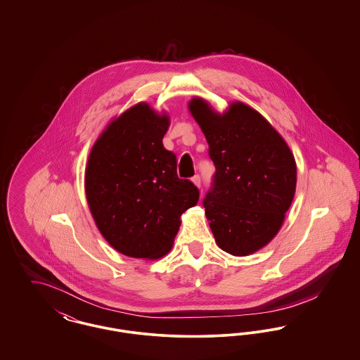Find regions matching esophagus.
Instances as JSON below:
<instances>
[{
    "instance_id": "esophagus-1",
    "label": "esophagus",
    "mask_w": 360,
    "mask_h": 360,
    "mask_svg": "<svg viewBox=\"0 0 360 360\" xmlns=\"http://www.w3.org/2000/svg\"><path fill=\"white\" fill-rule=\"evenodd\" d=\"M191 181H193V184H194L197 188H201V176H200V175H194V176L191 178Z\"/></svg>"
}]
</instances>
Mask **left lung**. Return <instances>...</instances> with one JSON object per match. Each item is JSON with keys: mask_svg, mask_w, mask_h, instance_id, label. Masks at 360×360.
I'll list each match as a JSON object with an SVG mask.
<instances>
[{"mask_svg": "<svg viewBox=\"0 0 360 360\" xmlns=\"http://www.w3.org/2000/svg\"><path fill=\"white\" fill-rule=\"evenodd\" d=\"M216 166L202 201L217 245L245 257L274 239L289 210L297 166L289 146L259 112L232 103L223 115L200 97L188 103Z\"/></svg>", "mask_w": 360, "mask_h": 360, "instance_id": "8db88e82", "label": "left lung"}]
</instances>
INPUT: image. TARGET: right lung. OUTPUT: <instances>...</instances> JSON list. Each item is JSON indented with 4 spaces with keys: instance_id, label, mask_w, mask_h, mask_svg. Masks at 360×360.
<instances>
[{
    "instance_id": "1",
    "label": "right lung",
    "mask_w": 360,
    "mask_h": 360,
    "mask_svg": "<svg viewBox=\"0 0 360 360\" xmlns=\"http://www.w3.org/2000/svg\"><path fill=\"white\" fill-rule=\"evenodd\" d=\"M169 125L167 115L136 103L105 128L89 155V209L105 240L122 255H166L182 213L198 202V188L178 178L176 158L163 147Z\"/></svg>"
}]
</instances>
